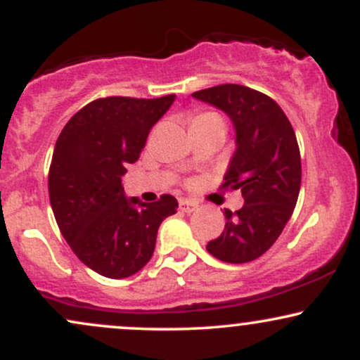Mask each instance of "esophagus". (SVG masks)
Listing matches in <instances>:
<instances>
[{"instance_id": "obj_1", "label": "esophagus", "mask_w": 360, "mask_h": 360, "mask_svg": "<svg viewBox=\"0 0 360 360\" xmlns=\"http://www.w3.org/2000/svg\"><path fill=\"white\" fill-rule=\"evenodd\" d=\"M196 208H198V205L194 203V201H191V200H181L179 201V210L183 213H188L189 214V213H193Z\"/></svg>"}]
</instances>
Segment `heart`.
<instances>
[{"label":"heart","instance_id":"b5f03b06","mask_svg":"<svg viewBox=\"0 0 360 360\" xmlns=\"http://www.w3.org/2000/svg\"><path fill=\"white\" fill-rule=\"evenodd\" d=\"M212 120H220V122H223V118H221L220 115H218V113H214V111H201V113L194 115V117H193V123H191V125H194V123L212 122Z\"/></svg>","mask_w":360,"mask_h":360}]
</instances>
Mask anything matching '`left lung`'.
<instances>
[{
    "label": "left lung",
    "mask_w": 360,
    "mask_h": 360,
    "mask_svg": "<svg viewBox=\"0 0 360 360\" xmlns=\"http://www.w3.org/2000/svg\"><path fill=\"white\" fill-rule=\"evenodd\" d=\"M225 111L237 131V150L223 188L240 189L243 206L225 210V229L206 250L230 264L255 260L284 230L301 186V157L295 130L267 94L240 84H220L193 93Z\"/></svg>",
    "instance_id": "1"
}]
</instances>
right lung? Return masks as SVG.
<instances>
[{
    "instance_id": "right-lung-1",
    "label": "right lung",
    "mask_w": 360,
    "mask_h": 360,
    "mask_svg": "<svg viewBox=\"0 0 360 360\" xmlns=\"http://www.w3.org/2000/svg\"><path fill=\"white\" fill-rule=\"evenodd\" d=\"M174 98H100L77 111L56 142L49 169L53 217L77 259L105 278L142 269L160 223L177 210L171 194L140 203L128 200L122 186L127 166L139 160L148 131Z\"/></svg>"
}]
</instances>
